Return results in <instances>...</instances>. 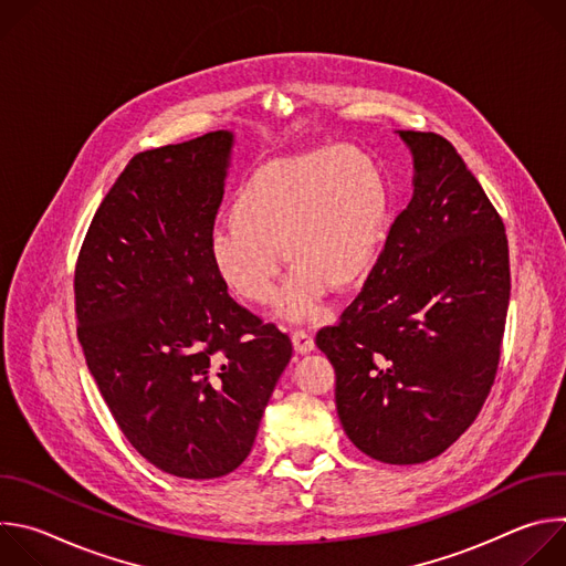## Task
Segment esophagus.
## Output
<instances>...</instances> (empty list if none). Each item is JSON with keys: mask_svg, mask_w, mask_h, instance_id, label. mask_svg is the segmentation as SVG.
I'll list each match as a JSON object with an SVG mask.
<instances>
[{"mask_svg": "<svg viewBox=\"0 0 566 566\" xmlns=\"http://www.w3.org/2000/svg\"><path fill=\"white\" fill-rule=\"evenodd\" d=\"M291 338H293V347H295V352H300V354H311V352L315 349L313 334H311V332H306V329H295V332L291 334Z\"/></svg>", "mask_w": 566, "mask_h": 566, "instance_id": "34e87169", "label": "esophagus"}]
</instances>
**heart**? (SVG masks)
Here are the masks:
<instances>
[{
    "label": "heart",
    "mask_w": 566,
    "mask_h": 566,
    "mask_svg": "<svg viewBox=\"0 0 566 566\" xmlns=\"http://www.w3.org/2000/svg\"><path fill=\"white\" fill-rule=\"evenodd\" d=\"M387 212L385 175L354 145L271 158L232 195L230 226L212 234L210 260L234 295L269 306L284 253L295 266L286 315L317 317L329 286L349 291L376 266Z\"/></svg>",
    "instance_id": "1"
}]
</instances>
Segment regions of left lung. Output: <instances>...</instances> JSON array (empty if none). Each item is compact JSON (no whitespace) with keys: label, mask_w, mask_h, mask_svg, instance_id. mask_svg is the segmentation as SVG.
<instances>
[{"label":"left lung","mask_w":566,"mask_h":566,"mask_svg":"<svg viewBox=\"0 0 566 566\" xmlns=\"http://www.w3.org/2000/svg\"><path fill=\"white\" fill-rule=\"evenodd\" d=\"M415 195L363 291L315 345L336 369L352 443L382 463H423L476 419L497 376L511 297L504 221L454 145L400 129Z\"/></svg>","instance_id":"8db88e82"}]
</instances>
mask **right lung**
Segmentation results:
<instances>
[{"label":"right lung","instance_id":"add662e5","mask_svg":"<svg viewBox=\"0 0 566 566\" xmlns=\"http://www.w3.org/2000/svg\"><path fill=\"white\" fill-rule=\"evenodd\" d=\"M230 132L132 156L80 249L77 340L125 439L214 479L244 463L291 338L237 304L210 260Z\"/></svg>","mask_w":566,"mask_h":566}]
</instances>
